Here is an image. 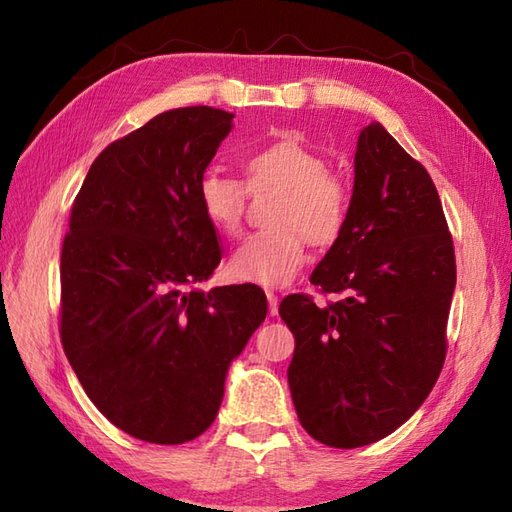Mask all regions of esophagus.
Here are the masks:
<instances>
[{
    "label": "esophagus",
    "mask_w": 512,
    "mask_h": 512,
    "mask_svg": "<svg viewBox=\"0 0 512 512\" xmlns=\"http://www.w3.org/2000/svg\"><path fill=\"white\" fill-rule=\"evenodd\" d=\"M266 297H268V312L277 314L279 312V297L275 295L273 290H266Z\"/></svg>",
    "instance_id": "obj_1"
}]
</instances>
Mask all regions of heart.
I'll return each mask as SVG.
<instances>
[{"label": "heart", "mask_w": 512, "mask_h": 512, "mask_svg": "<svg viewBox=\"0 0 512 512\" xmlns=\"http://www.w3.org/2000/svg\"><path fill=\"white\" fill-rule=\"evenodd\" d=\"M246 182L222 171H206L198 202L217 231H242L250 193L281 191L273 228L248 235L228 262L235 279L259 286H286L306 262L308 242L330 246L345 231L352 209L350 184L339 171L295 136H284L244 158Z\"/></svg>", "instance_id": "obj_1"}]
</instances>
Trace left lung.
<instances>
[{
	"mask_svg": "<svg viewBox=\"0 0 512 512\" xmlns=\"http://www.w3.org/2000/svg\"><path fill=\"white\" fill-rule=\"evenodd\" d=\"M350 220L279 314L295 334L288 385L301 427L334 449L407 422L447 358L455 250L429 171L380 123L358 136Z\"/></svg>",
	"mask_w": 512,
	"mask_h": 512,
	"instance_id": "left-lung-1",
	"label": "left lung"
}]
</instances>
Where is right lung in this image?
<instances>
[{"instance_id":"obj_1","label":"right lung","mask_w":512,"mask_h":512,"mask_svg":"<svg viewBox=\"0 0 512 512\" xmlns=\"http://www.w3.org/2000/svg\"><path fill=\"white\" fill-rule=\"evenodd\" d=\"M233 114L162 112L107 145L61 248L59 332L85 394L138 440L182 444L211 427L226 369L266 319L257 286L187 292L222 259L198 182Z\"/></svg>"}]
</instances>
